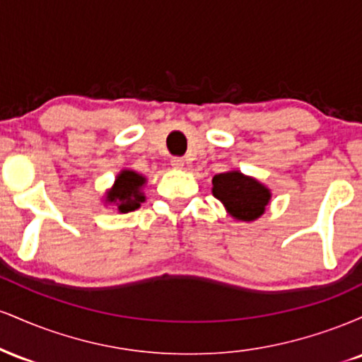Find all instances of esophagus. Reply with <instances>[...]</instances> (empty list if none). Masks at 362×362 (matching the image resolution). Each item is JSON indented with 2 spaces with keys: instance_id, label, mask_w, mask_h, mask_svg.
<instances>
[{
  "instance_id": "34e87169",
  "label": "esophagus",
  "mask_w": 362,
  "mask_h": 362,
  "mask_svg": "<svg viewBox=\"0 0 362 362\" xmlns=\"http://www.w3.org/2000/svg\"><path fill=\"white\" fill-rule=\"evenodd\" d=\"M172 167L177 168V170H182L185 167V160H184V158H178V156L172 158Z\"/></svg>"
}]
</instances>
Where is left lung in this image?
<instances>
[{"instance_id":"left-lung-1","label":"left lung","mask_w":362,"mask_h":362,"mask_svg":"<svg viewBox=\"0 0 362 362\" xmlns=\"http://www.w3.org/2000/svg\"><path fill=\"white\" fill-rule=\"evenodd\" d=\"M213 195L236 221L252 223L265 213L271 202V189L257 178L240 170L218 173L213 177Z\"/></svg>"}]
</instances>
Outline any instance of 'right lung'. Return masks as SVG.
<instances>
[{
	"label": "right lung",
	"mask_w": 362,
	"mask_h": 362,
	"mask_svg": "<svg viewBox=\"0 0 362 362\" xmlns=\"http://www.w3.org/2000/svg\"><path fill=\"white\" fill-rule=\"evenodd\" d=\"M146 185V177L138 173L136 170L124 168L115 177L114 185L105 192L107 206H115L119 213H129V211L138 209L141 202L146 201L143 189Z\"/></svg>",
	"instance_id": "1"
}]
</instances>
